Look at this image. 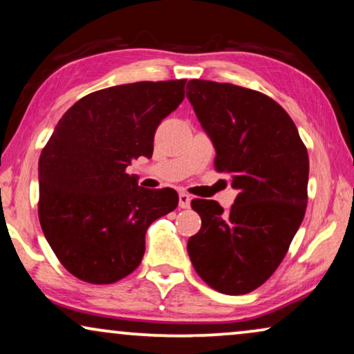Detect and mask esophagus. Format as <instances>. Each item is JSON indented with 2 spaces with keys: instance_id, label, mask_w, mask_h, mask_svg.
<instances>
[{
  "instance_id": "esophagus-1",
  "label": "esophagus",
  "mask_w": 354,
  "mask_h": 354,
  "mask_svg": "<svg viewBox=\"0 0 354 354\" xmlns=\"http://www.w3.org/2000/svg\"><path fill=\"white\" fill-rule=\"evenodd\" d=\"M190 203H192V198L188 193L185 192L178 193V206H180L182 209H188V207H190Z\"/></svg>"
}]
</instances>
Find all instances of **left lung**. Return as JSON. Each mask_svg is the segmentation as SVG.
Masks as SVG:
<instances>
[{
  "mask_svg": "<svg viewBox=\"0 0 354 354\" xmlns=\"http://www.w3.org/2000/svg\"><path fill=\"white\" fill-rule=\"evenodd\" d=\"M187 98L216 149V169L239 190L229 212L193 200L201 229L187 250L198 275L225 295L253 292L275 272L301 225L309 159L297 125L259 91L190 80Z\"/></svg>",
  "mask_w": 354,
  "mask_h": 354,
  "instance_id": "obj_1",
  "label": "left lung"
}]
</instances>
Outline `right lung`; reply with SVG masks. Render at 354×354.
Wrapping results in <instances>:
<instances>
[{"instance_id": "obj_1", "label": "right lung", "mask_w": 354, "mask_h": 354, "mask_svg": "<svg viewBox=\"0 0 354 354\" xmlns=\"http://www.w3.org/2000/svg\"><path fill=\"white\" fill-rule=\"evenodd\" d=\"M187 80L135 82L95 91L57 122L38 161V217L61 264L88 283H114L142 263L145 235L174 211L172 188L127 174L151 158L154 132L185 98Z\"/></svg>"}]
</instances>
